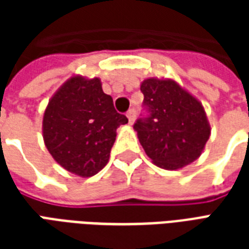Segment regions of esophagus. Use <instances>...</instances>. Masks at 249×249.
I'll use <instances>...</instances> for the list:
<instances>
[{
  "instance_id": "esophagus-1",
  "label": "esophagus",
  "mask_w": 249,
  "mask_h": 249,
  "mask_svg": "<svg viewBox=\"0 0 249 249\" xmlns=\"http://www.w3.org/2000/svg\"><path fill=\"white\" fill-rule=\"evenodd\" d=\"M126 117H128V120H129V124H133V121H135L136 119V109L135 108L129 109V110L126 112Z\"/></svg>"
}]
</instances>
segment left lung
<instances>
[{
	"label": "left lung",
	"instance_id": "8db88e82",
	"mask_svg": "<svg viewBox=\"0 0 249 249\" xmlns=\"http://www.w3.org/2000/svg\"><path fill=\"white\" fill-rule=\"evenodd\" d=\"M140 89L144 113L133 128L148 157L171 171L195 161L211 133L201 104L171 80L148 78Z\"/></svg>",
	"mask_w": 249,
	"mask_h": 249
}]
</instances>
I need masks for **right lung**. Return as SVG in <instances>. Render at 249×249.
Here are the masks:
<instances>
[{"label":"right lung","mask_w":249,"mask_h":249,"mask_svg":"<svg viewBox=\"0 0 249 249\" xmlns=\"http://www.w3.org/2000/svg\"><path fill=\"white\" fill-rule=\"evenodd\" d=\"M98 78L73 77L48 104L42 132L53 159L81 178L100 172L109 160L116 129L126 124Z\"/></svg>","instance_id":"right-lung-1"}]
</instances>
